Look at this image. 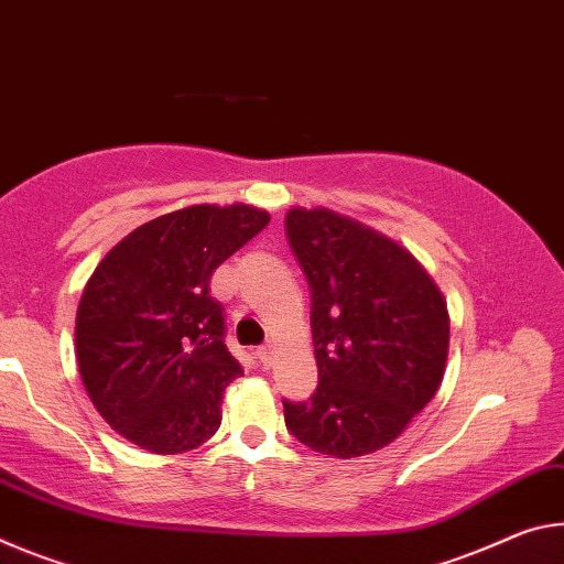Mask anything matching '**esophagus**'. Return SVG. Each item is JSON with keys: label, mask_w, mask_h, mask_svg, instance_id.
<instances>
[{"label": "esophagus", "mask_w": 564, "mask_h": 564, "mask_svg": "<svg viewBox=\"0 0 564 564\" xmlns=\"http://www.w3.org/2000/svg\"><path fill=\"white\" fill-rule=\"evenodd\" d=\"M257 357H260V362L264 367H272V359H274V345L267 343L262 347H257Z\"/></svg>", "instance_id": "1"}]
</instances>
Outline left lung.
I'll return each instance as SVG.
<instances>
[{"mask_svg":"<svg viewBox=\"0 0 564 564\" xmlns=\"http://www.w3.org/2000/svg\"><path fill=\"white\" fill-rule=\"evenodd\" d=\"M284 229L312 294L319 384L284 400V424L310 449L339 459L390 445L445 377L449 315L414 257L352 217L292 207Z\"/></svg>","mask_w":564,"mask_h":564,"instance_id":"obj_1","label":"left lung"}]
</instances>
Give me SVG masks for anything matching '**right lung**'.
<instances>
[{
  "label": "right lung",
  "instance_id": "1",
  "mask_svg": "<svg viewBox=\"0 0 564 564\" xmlns=\"http://www.w3.org/2000/svg\"><path fill=\"white\" fill-rule=\"evenodd\" d=\"M270 225L252 205H192L129 232L91 272L77 307V365L109 427L154 455L219 430L221 394L242 375L225 345L212 272Z\"/></svg>",
  "mask_w": 564,
  "mask_h": 564
}]
</instances>
